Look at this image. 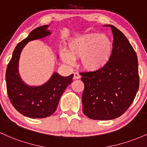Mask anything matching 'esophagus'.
Returning <instances> with one entry per match:
<instances>
[{
  "label": "esophagus",
  "mask_w": 147,
  "mask_h": 147,
  "mask_svg": "<svg viewBox=\"0 0 147 147\" xmlns=\"http://www.w3.org/2000/svg\"><path fill=\"white\" fill-rule=\"evenodd\" d=\"M80 78V76L79 75V74L76 73V72L74 74V79L76 80V79H79Z\"/></svg>",
  "instance_id": "esophagus-1"
}]
</instances>
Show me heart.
<instances>
[{
	"instance_id": "heart-1",
	"label": "heart",
	"mask_w": 147,
	"mask_h": 147,
	"mask_svg": "<svg viewBox=\"0 0 147 147\" xmlns=\"http://www.w3.org/2000/svg\"><path fill=\"white\" fill-rule=\"evenodd\" d=\"M114 43L111 38L102 33L91 32L71 39L67 51H60L62 60L71 64L73 60L80 59V66L84 70L95 72L102 70L113 57Z\"/></svg>"
}]
</instances>
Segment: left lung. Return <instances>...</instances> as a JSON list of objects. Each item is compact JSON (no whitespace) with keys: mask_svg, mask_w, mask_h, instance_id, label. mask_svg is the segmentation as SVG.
Listing matches in <instances>:
<instances>
[{"mask_svg":"<svg viewBox=\"0 0 147 147\" xmlns=\"http://www.w3.org/2000/svg\"><path fill=\"white\" fill-rule=\"evenodd\" d=\"M114 52L108 65L95 72L80 73L85 89L82 112L95 120H110L122 115L132 104L139 89L136 53L119 30L112 25Z\"/></svg>","mask_w":147,"mask_h":147,"instance_id":"1","label":"left lung"}]
</instances>
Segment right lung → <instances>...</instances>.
Instances as JSON below:
<instances>
[{
  "label": "right lung",
  "instance_id": "right-lung-1",
  "mask_svg": "<svg viewBox=\"0 0 147 147\" xmlns=\"http://www.w3.org/2000/svg\"><path fill=\"white\" fill-rule=\"evenodd\" d=\"M49 27L44 25L34 29L16 45L6 70L7 92L11 104L23 115L32 119L45 118L55 113L61 96L72 82L74 76L71 74L64 77L54 72L47 82L39 86H30L21 78L19 61L23 49L30 41L50 35Z\"/></svg>",
  "mask_w": 147,
  "mask_h": 147
}]
</instances>
